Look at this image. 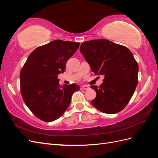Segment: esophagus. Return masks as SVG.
Wrapping results in <instances>:
<instances>
[{"instance_id":"obj_1","label":"esophagus","mask_w":158,"mask_h":158,"mask_svg":"<svg viewBox=\"0 0 158 158\" xmlns=\"http://www.w3.org/2000/svg\"><path fill=\"white\" fill-rule=\"evenodd\" d=\"M89 88V87L88 86V85H82V86L80 87V89H88Z\"/></svg>"}]
</instances>
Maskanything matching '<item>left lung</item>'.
<instances>
[{"instance_id":"obj_1","label":"left lung","mask_w":158,"mask_h":158,"mask_svg":"<svg viewBox=\"0 0 158 158\" xmlns=\"http://www.w3.org/2000/svg\"><path fill=\"white\" fill-rule=\"evenodd\" d=\"M80 51L95 74L104 76L98 87L92 106L101 112L113 114L126 107L138 84V65L132 52L126 47L107 40L84 42Z\"/></svg>"}]
</instances>
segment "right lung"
<instances>
[{
	"instance_id": "add662e5",
	"label": "right lung",
	"mask_w": 158,
	"mask_h": 158,
	"mask_svg": "<svg viewBox=\"0 0 158 158\" xmlns=\"http://www.w3.org/2000/svg\"><path fill=\"white\" fill-rule=\"evenodd\" d=\"M79 45L77 42L52 41L33 51L22 69L23 102L41 120L51 122L60 117L69 107L72 95L80 89L76 84L60 85L57 78Z\"/></svg>"
}]
</instances>
